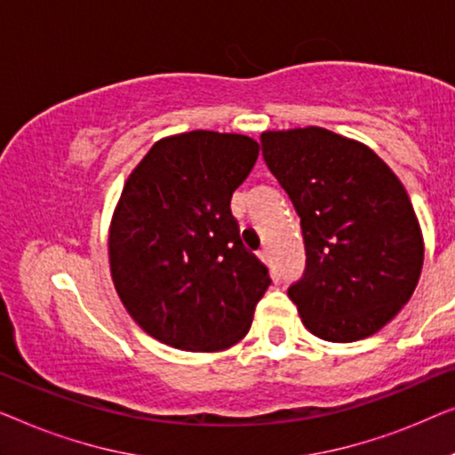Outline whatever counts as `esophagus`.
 I'll return each instance as SVG.
<instances>
[{
    "mask_svg": "<svg viewBox=\"0 0 455 455\" xmlns=\"http://www.w3.org/2000/svg\"><path fill=\"white\" fill-rule=\"evenodd\" d=\"M259 259L264 261L266 266H270L272 264V258H270V251H267V249H261L259 251Z\"/></svg>",
    "mask_w": 455,
    "mask_h": 455,
    "instance_id": "34e87169",
    "label": "esophagus"
}]
</instances>
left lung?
<instances>
[{
    "label": "left lung",
    "instance_id": "left-lung-1",
    "mask_svg": "<svg viewBox=\"0 0 455 455\" xmlns=\"http://www.w3.org/2000/svg\"><path fill=\"white\" fill-rule=\"evenodd\" d=\"M259 142L300 219L307 267L289 297L303 325L328 342L373 336L411 300L425 259L404 185L369 146L323 127Z\"/></svg>",
    "mask_w": 455,
    "mask_h": 455
}]
</instances>
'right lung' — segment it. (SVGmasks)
<instances>
[{"label":"right lung","mask_w":455,"mask_h":455,"mask_svg":"<svg viewBox=\"0 0 455 455\" xmlns=\"http://www.w3.org/2000/svg\"><path fill=\"white\" fill-rule=\"evenodd\" d=\"M259 144L196 130L163 138L130 172L108 227L121 303L146 334L172 348L219 353L245 338L267 267L230 214Z\"/></svg>","instance_id":"right-lung-1"}]
</instances>
